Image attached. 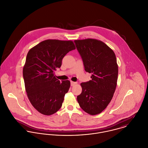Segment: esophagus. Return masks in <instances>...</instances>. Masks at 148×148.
<instances>
[{"mask_svg": "<svg viewBox=\"0 0 148 148\" xmlns=\"http://www.w3.org/2000/svg\"><path fill=\"white\" fill-rule=\"evenodd\" d=\"M76 82H71V86H74L75 84H76Z\"/></svg>", "mask_w": 148, "mask_h": 148, "instance_id": "34e87169", "label": "esophagus"}]
</instances>
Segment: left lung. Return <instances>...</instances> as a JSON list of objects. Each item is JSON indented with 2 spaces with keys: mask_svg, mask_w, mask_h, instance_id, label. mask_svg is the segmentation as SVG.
<instances>
[{
  "mask_svg": "<svg viewBox=\"0 0 148 148\" xmlns=\"http://www.w3.org/2000/svg\"><path fill=\"white\" fill-rule=\"evenodd\" d=\"M84 69L92 80L81 83L82 92L77 97L80 107L90 115L103 111L113 97L117 84L118 67L113 50L95 39L75 40Z\"/></svg>",
  "mask_w": 148,
  "mask_h": 148,
  "instance_id": "8db88e82",
  "label": "left lung"
}]
</instances>
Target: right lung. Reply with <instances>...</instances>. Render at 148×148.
<instances>
[{
	"instance_id": "obj_1",
	"label": "right lung",
	"mask_w": 148,
	"mask_h": 148,
	"mask_svg": "<svg viewBox=\"0 0 148 148\" xmlns=\"http://www.w3.org/2000/svg\"><path fill=\"white\" fill-rule=\"evenodd\" d=\"M75 49L72 41L47 40L29 51L23 69L25 89L30 103L40 113L52 115L61 107L71 83L60 82L54 71L61 67L64 57Z\"/></svg>"
}]
</instances>
